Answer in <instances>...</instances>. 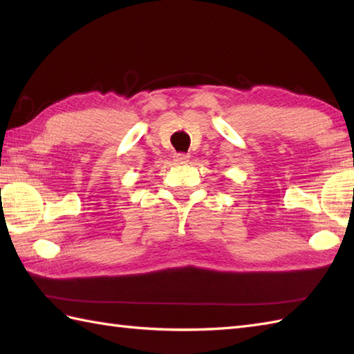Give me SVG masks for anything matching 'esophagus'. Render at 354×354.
Listing matches in <instances>:
<instances>
[{
  "label": "esophagus",
  "instance_id": "1",
  "mask_svg": "<svg viewBox=\"0 0 354 354\" xmlns=\"http://www.w3.org/2000/svg\"><path fill=\"white\" fill-rule=\"evenodd\" d=\"M173 161H175V164H187L189 162V155L176 153L175 156H173Z\"/></svg>",
  "mask_w": 354,
  "mask_h": 354
}]
</instances>
